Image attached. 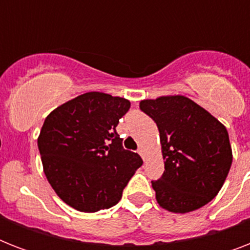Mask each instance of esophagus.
Listing matches in <instances>:
<instances>
[{
    "label": "esophagus",
    "instance_id": "1",
    "mask_svg": "<svg viewBox=\"0 0 250 250\" xmlns=\"http://www.w3.org/2000/svg\"><path fill=\"white\" fill-rule=\"evenodd\" d=\"M137 153H139V154H140V156L143 157V158H144V157H145V150H144V148H143V146H140V148L137 149Z\"/></svg>",
    "mask_w": 250,
    "mask_h": 250
}]
</instances>
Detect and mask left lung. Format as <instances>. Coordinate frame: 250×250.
Instances as JSON below:
<instances>
[{
  "instance_id": "left-lung-1",
  "label": "left lung",
  "mask_w": 250,
  "mask_h": 250,
  "mask_svg": "<svg viewBox=\"0 0 250 250\" xmlns=\"http://www.w3.org/2000/svg\"><path fill=\"white\" fill-rule=\"evenodd\" d=\"M140 109L160 131L165 171L152 182L158 204L172 213H189L211 201L232 164L225 125L184 96L144 100Z\"/></svg>"
}]
</instances>
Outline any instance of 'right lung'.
<instances>
[{"label":"right lung","mask_w":250,"mask_h":250,"mask_svg":"<svg viewBox=\"0 0 250 250\" xmlns=\"http://www.w3.org/2000/svg\"><path fill=\"white\" fill-rule=\"evenodd\" d=\"M131 102L88 92L58 106L45 119L37 145L48 182L62 201L84 213L117 205L143 165L125 150L117 125Z\"/></svg>","instance_id":"add662e5"}]
</instances>
